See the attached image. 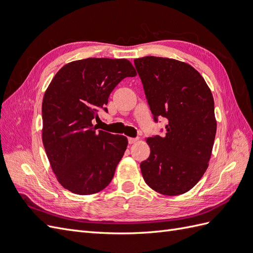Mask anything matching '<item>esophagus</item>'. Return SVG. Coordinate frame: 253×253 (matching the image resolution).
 <instances>
[{"label": "esophagus", "mask_w": 253, "mask_h": 253, "mask_svg": "<svg viewBox=\"0 0 253 253\" xmlns=\"http://www.w3.org/2000/svg\"><path fill=\"white\" fill-rule=\"evenodd\" d=\"M127 140H128V143H129V144H133V143H135L137 140H138V138H132V137H129V138H128Z\"/></svg>", "instance_id": "obj_1"}]
</instances>
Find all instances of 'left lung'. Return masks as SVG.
Returning a JSON list of instances; mask_svg holds the SVG:
<instances>
[{
	"label": "left lung",
	"mask_w": 253,
	"mask_h": 253,
	"mask_svg": "<svg viewBox=\"0 0 253 253\" xmlns=\"http://www.w3.org/2000/svg\"><path fill=\"white\" fill-rule=\"evenodd\" d=\"M151 112L168 119L166 135L147 138L151 153L140 164L144 181L164 195L188 192L209 166L216 119L209 86L181 61L148 56L134 60Z\"/></svg>",
	"instance_id": "obj_1"
}]
</instances>
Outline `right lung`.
Here are the masks:
<instances>
[{"label": "right lung", "mask_w": 253, "mask_h": 253, "mask_svg": "<svg viewBox=\"0 0 253 253\" xmlns=\"http://www.w3.org/2000/svg\"><path fill=\"white\" fill-rule=\"evenodd\" d=\"M136 75L126 59L87 58L65 64L45 90L43 145L58 181L71 192H100L114 177L127 138L97 131L91 121L99 119V110L108 112L117 84Z\"/></svg>", "instance_id": "right-lung-1"}]
</instances>
